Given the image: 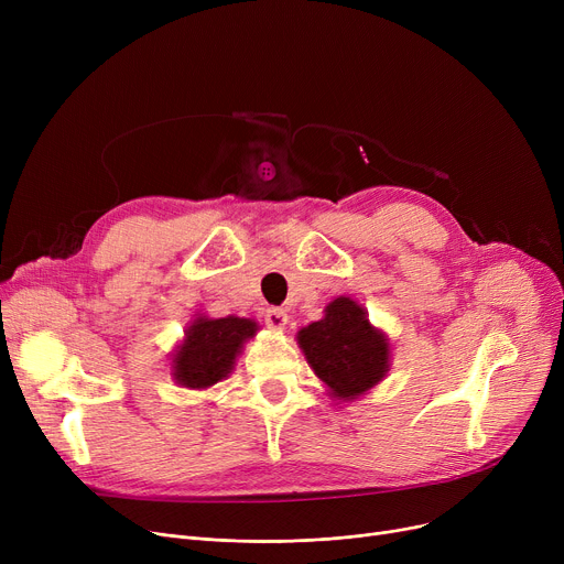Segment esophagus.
Listing matches in <instances>:
<instances>
[{
	"mask_svg": "<svg viewBox=\"0 0 564 564\" xmlns=\"http://www.w3.org/2000/svg\"><path fill=\"white\" fill-rule=\"evenodd\" d=\"M264 324L274 332H283L288 324V313L283 308H267L264 313Z\"/></svg>",
	"mask_w": 564,
	"mask_h": 564,
	"instance_id": "obj_1",
	"label": "esophagus"
}]
</instances>
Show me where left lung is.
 I'll return each mask as SVG.
<instances>
[{
	"mask_svg": "<svg viewBox=\"0 0 564 564\" xmlns=\"http://www.w3.org/2000/svg\"><path fill=\"white\" fill-rule=\"evenodd\" d=\"M297 343L336 400L364 395L391 368L387 334L375 329L364 306L349 297L334 300L324 308L322 319L297 334Z\"/></svg>",
	"mask_w": 564,
	"mask_h": 564,
	"instance_id": "left-lung-1",
	"label": "left lung"
}]
</instances>
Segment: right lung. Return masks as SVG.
Returning <instances> with one entry per match:
<instances>
[{
  "label": "right lung",
  "mask_w": 564,
  "mask_h": 564,
  "mask_svg": "<svg viewBox=\"0 0 564 564\" xmlns=\"http://www.w3.org/2000/svg\"><path fill=\"white\" fill-rule=\"evenodd\" d=\"M258 324L247 317H205L198 315L175 347L171 375L185 389H210L235 368L237 354L253 338Z\"/></svg>",
  "instance_id": "1"
}]
</instances>
